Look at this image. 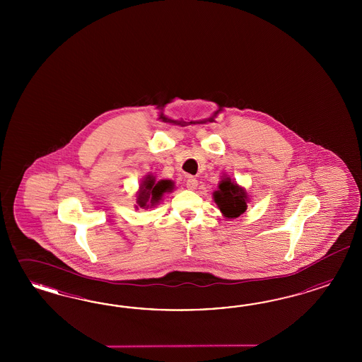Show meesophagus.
<instances>
[{
  "label": "esophagus",
  "mask_w": 362,
  "mask_h": 362,
  "mask_svg": "<svg viewBox=\"0 0 362 362\" xmlns=\"http://www.w3.org/2000/svg\"><path fill=\"white\" fill-rule=\"evenodd\" d=\"M186 186L188 189H195V188L197 187V177H194V176H189V177L187 179Z\"/></svg>",
  "instance_id": "34e87169"
}]
</instances>
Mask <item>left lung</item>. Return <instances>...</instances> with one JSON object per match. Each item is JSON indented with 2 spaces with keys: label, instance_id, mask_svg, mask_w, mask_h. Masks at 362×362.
<instances>
[{
  "label": "left lung",
  "instance_id": "obj_1",
  "mask_svg": "<svg viewBox=\"0 0 362 362\" xmlns=\"http://www.w3.org/2000/svg\"><path fill=\"white\" fill-rule=\"evenodd\" d=\"M214 199L228 219L240 216L247 209V192L228 177L220 182L219 189L214 192Z\"/></svg>",
  "mask_w": 362,
  "mask_h": 362
}]
</instances>
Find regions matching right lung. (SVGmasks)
<instances>
[{"instance_id":"right-lung-1","label":"right lung","mask_w":362,"mask_h":362,"mask_svg":"<svg viewBox=\"0 0 362 362\" xmlns=\"http://www.w3.org/2000/svg\"><path fill=\"white\" fill-rule=\"evenodd\" d=\"M173 189V182L171 180H160V182H155L153 176H147L143 180L142 186L138 194V204L139 207L147 209L155 206V203H158L160 200V197H163L165 192H168Z\"/></svg>"}]
</instances>
